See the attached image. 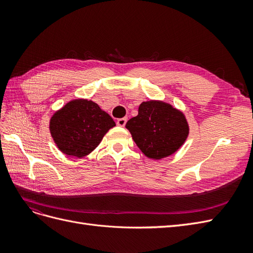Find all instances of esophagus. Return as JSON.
<instances>
[{
  "label": "esophagus",
  "mask_w": 253,
  "mask_h": 253,
  "mask_svg": "<svg viewBox=\"0 0 253 253\" xmlns=\"http://www.w3.org/2000/svg\"><path fill=\"white\" fill-rule=\"evenodd\" d=\"M126 118H119L118 120H117V125L119 126H126Z\"/></svg>",
  "instance_id": "esophagus-1"
}]
</instances>
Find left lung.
Instances as JSON below:
<instances>
[{"mask_svg": "<svg viewBox=\"0 0 253 253\" xmlns=\"http://www.w3.org/2000/svg\"><path fill=\"white\" fill-rule=\"evenodd\" d=\"M126 127L143 154L156 160L174 154L189 135L185 115L169 103L155 100L142 102L138 115Z\"/></svg>", "mask_w": 253, "mask_h": 253, "instance_id": "1", "label": "left lung"}]
</instances>
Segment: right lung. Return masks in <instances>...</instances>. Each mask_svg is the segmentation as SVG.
Returning a JSON list of instances; mask_svg holds the SVG:
<instances>
[{
  "label": "right lung",
  "mask_w": 253,
  "mask_h": 253,
  "mask_svg": "<svg viewBox=\"0 0 253 253\" xmlns=\"http://www.w3.org/2000/svg\"><path fill=\"white\" fill-rule=\"evenodd\" d=\"M115 126L113 118L97 103L76 99L52 115L49 129L61 152L81 158L95 150Z\"/></svg>",
  "instance_id": "1"
}]
</instances>
